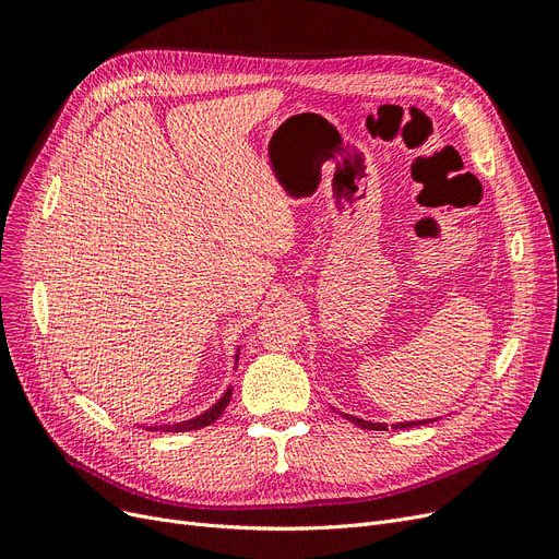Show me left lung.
I'll use <instances>...</instances> for the list:
<instances>
[{"label": "left lung", "mask_w": 559, "mask_h": 559, "mask_svg": "<svg viewBox=\"0 0 559 559\" xmlns=\"http://www.w3.org/2000/svg\"><path fill=\"white\" fill-rule=\"evenodd\" d=\"M345 419L354 421V425L361 427V429H373V431H386V425H382V421H368V419H361V417H354V415H345L341 413ZM429 421L433 419H421V421H399V425H392V429H408V427H419V425H429Z\"/></svg>", "instance_id": "1"}]
</instances>
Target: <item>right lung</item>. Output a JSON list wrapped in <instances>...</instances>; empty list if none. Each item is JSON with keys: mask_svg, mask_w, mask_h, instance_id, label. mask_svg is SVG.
Instances as JSON below:
<instances>
[{"mask_svg": "<svg viewBox=\"0 0 559 559\" xmlns=\"http://www.w3.org/2000/svg\"><path fill=\"white\" fill-rule=\"evenodd\" d=\"M235 366H238V354H235ZM233 396V386H228L224 396L218 399L210 411L195 415L193 419H183V421H175V425H154V427H146V431H193V429H202V427H210L212 421H216L222 417V413L226 411V405Z\"/></svg>", "mask_w": 559, "mask_h": 559, "instance_id": "right-lung-1", "label": "right lung"}]
</instances>
